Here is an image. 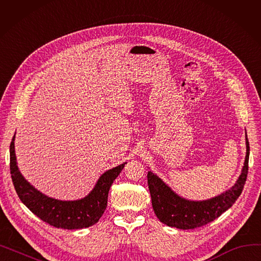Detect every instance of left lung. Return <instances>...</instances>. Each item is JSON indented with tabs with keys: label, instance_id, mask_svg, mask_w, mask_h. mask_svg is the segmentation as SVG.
Returning <instances> with one entry per match:
<instances>
[{
	"label": "left lung",
	"instance_id": "left-lung-1",
	"mask_svg": "<svg viewBox=\"0 0 261 261\" xmlns=\"http://www.w3.org/2000/svg\"><path fill=\"white\" fill-rule=\"evenodd\" d=\"M244 166L236 184L224 194L205 201H188L174 194L159 176L151 171L147 174L152 207L160 221L171 227L194 229L206 225L220 217L236 202L242 193L249 170L250 145L246 136Z\"/></svg>",
	"mask_w": 261,
	"mask_h": 261
}]
</instances>
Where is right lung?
Returning <instances> with one entry per match:
<instances>
[{
  "mask_svg": "<svg viewBox=\"0 0 261 261\" xmlns=\"http://www.w3.org/2000/svg\"><path fill=\"white\" fill-rule=\"evenodd\" d=\"M125 164L106 171L86 198L77 201H60L41 194L24 179L17 166L15 135L10 143V174L18 197L41 220L58 228L78 229L97 222L106 211L110 187Z\"/></svg>",
  "mask_w": 261,
  "mask_h": 261,
  "instance_id": "1",
  "label": "right lung"
}]
</instances>
